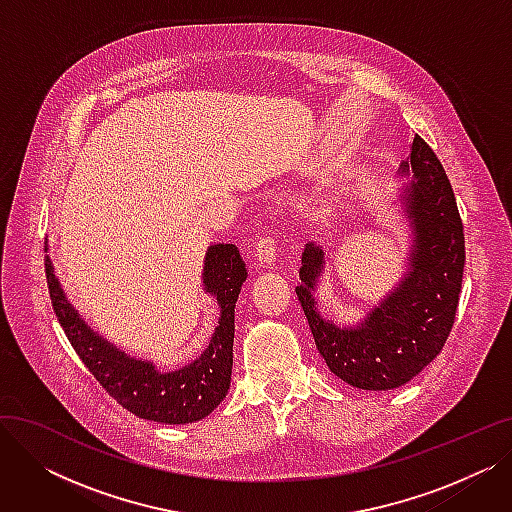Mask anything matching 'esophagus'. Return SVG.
Listing matches in <instances>:
<instances>
[{
	"mask_svg": "<svg viewBox=\"0 0 512 512\" xmlns=\"http://www.w3.org/2000/svg\"><path fill=\"white\" fill-rule=\"evenodd\" d=\"M276 251H278V247H276V242H274L272 236H261V238L257 240V245H255V257H257L261 263L272 265V263L276 261Z\"/></svg>",
	"mask_w": 512,
	"mask_h": 512,
	"instance_id": "1",
	"label": "esophagus"
}]
</instances>
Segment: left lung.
<instances>
[{"instance_id": "left-lung-1", "label": "left lung", "mask_w": 512, "mask_h": 512, "mask_svg": "<svg viewBox=\"0 0 512 512\" xmlns=\"http://www.w3.org/2000/svg\"><path fill=\"white\" fill-rule=\"evenodd\" d=\"M413 174L402 193L411 222L409 272L357 326H338L317 311L313 290L324 272V251H303L297 297L319 355L330 371L361 390H392L411 382L444 348L452 330L465 270V234L450 180L440 159L415 134L400 176Z\"/></svg>"}]
</instances>
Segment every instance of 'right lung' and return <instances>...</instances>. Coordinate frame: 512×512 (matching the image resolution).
<instances>
[{"label":"right lung","mask_w":512,"mask_h":512,"mask_svg":"<svg viewBox=\"0 0 512 512\" xmlns=\"http://www.w3.org/2000/svg\"><path fill=\"white\" fill-rule=\"evenodd\" d=\"M45 276L53 311L76 355L126 411L157 423L184 425L207 417L226 398L232 375L234 307L247 280V267L236 245L220 242L205 253L203 288L218 301L220 319L201 357L176 371H161L151 361L134 359L99 336L66 299L49 257H45Z\"/></svg>","instance_id":"right-lung-1"}]
</instances>
